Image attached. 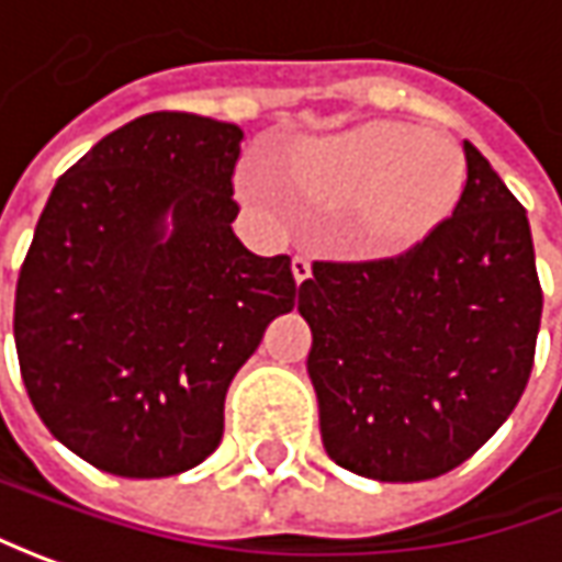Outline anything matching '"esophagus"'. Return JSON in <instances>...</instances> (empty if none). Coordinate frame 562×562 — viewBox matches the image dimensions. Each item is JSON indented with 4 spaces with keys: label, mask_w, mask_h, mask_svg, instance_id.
<instances>
[{
    "label": "esophagus",
    "mask_w": 562,
    "mask_h": 562,
    "mask_svg": "<svg viewBox=\"0 0 562 562\" xmlns=\"http://www.w3.org/2000/svg\"><path fill=\"white\" fill-rule=\"evenodd\" d=\"M292 273H295V282L311 280V258L295 255V258H292Z\"/></svg>",
    "instance_id": "1"
}]
</instances>
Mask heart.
Wrapping results in <instances>:
<instances>
[{"label": "heart", "mask_w": 562, "mask_h": 562, "mask_svg": "<svg viewBox=\"0 0 562 562\" xmlns=\"http://www.w3.org/2000/svg\"><path fill=\"white\" fill-rule=\"evenodd\" d=\"M282 170L311 202L351 204L341 243L360 255H395L416 245L451 214L463 189L454 148L404 124L304 139L285 151ZM248 192L263 199L261 177H248Z\"/></svg>", "instance_id": "b5f03b06"}]
</instances>
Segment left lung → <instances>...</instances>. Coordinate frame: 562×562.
I'll return each mask as SVG.
<instances>
[{"label": "left lung", "mask_w": 562, "mask_h": 562, "mask_svg": "<svg viewBox=\"0 0 562 562\" xmlns=\"http://www.w3.org/2000/svg\"><path fill=\"white\" fill-rule=\"evenodd\" d=\"M451 217L376 261H314L299 311L319 436L341 470L423 482L460 467L526 392L541 282L526 207L463 143Z\"/></svg>", "instance_id": "left-lung-1"}]
</instances>
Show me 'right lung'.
Masks as SVG:
<instances>
[{
    "instance_id": "add662e5",
    "label": "right lung",
    "mask_w": 562,
    "mask_h": 562,
    "mask_svg": "<svg viewBox=\"0 0 562 562\" xmlns=\"http://www.w3.org/2000/svg\"><path fill=\"white\" fill-rule=\"evenodd\" d=\"M243 139L186 111L136 117L40 214L14 292L18 363L46 429L95 470L161 479L214 454L229 382L295 307L292 258L251 255L229 226Z\"/></svg>"
}]
</instances>
